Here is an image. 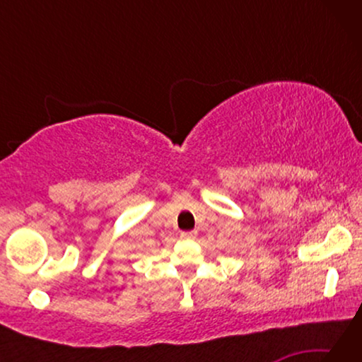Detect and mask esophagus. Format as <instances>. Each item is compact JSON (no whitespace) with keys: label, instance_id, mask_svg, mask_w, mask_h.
Returning a JSON list of instances; mask_svg holds the SVG:
<instances>
[{"label":"esophagus","instance_id":"34e87169","mask_svg":"<svg viewBox=\"0 0 362 362\" xmlns=\"http://www.w3.org/2000/svg\"><path fill=\"white\" fill-rule=\"evenodd\" d=\"M194 236H196V231H182L180 233L182 240H193Z\"/></svg>","mask_w":362,"mask_h":362}]
</instances>
